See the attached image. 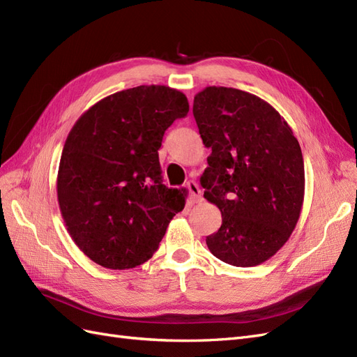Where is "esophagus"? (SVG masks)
Instances as JSON below:
<instances>
[{
    "instance_id": "obj_1",
    "label": "esophagus",
    "mask_w": 357,
    "mask_h": 357,
    "mask_svg": "<svg viewBox=\"0 0 357 357\" xmlns=\"http://www.w3.org/2000/svg\"><path fill=\"white\" fill-rule=\"evenodd\" d=\"M186 188L189 189V192H190V195H192L193 201H195V202L202 201V197H201V189H199V186L197 185V181H193V180L188 181V183H186Z\"/></svg>"
}]
</instances>
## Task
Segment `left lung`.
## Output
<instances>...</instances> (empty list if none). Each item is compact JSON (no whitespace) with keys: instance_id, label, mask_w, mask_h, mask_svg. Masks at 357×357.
Wrapping results in <instances>:
<instances>
[{"instance_id":"1","label":"left lung","mask_w":357,"mask_h":357,"mask_svg":"<svg viewBox=\"0 0 357 357\" xmlns=\"http://www.w3.org/2000/svg\"><path fill=\"white\" fill-rule=\"evenodd\" d=\"M193 117L211 149L201 176L204 198L222 213V226L205 243L225 264H262L289 240L304 202L298 139L273 105L234 88L197 93Z\"/></svg>"}]
</instances>
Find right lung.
<instances>
[{
    "label": "right lung",
    "mask_w": 357,
    "mask_h": 357,
    "mask_svg": "<svg viewBox=\"0 0 357 357\" xmlns=\"http://www.w3.org/2000/svg\"><path fill=\"white\" fill-rule=\"evenodd\" d=\"M188 112L180 91L137 86L96 102L73 126L59 162L58 202L71 238L95 264H144L185 208L186 189L162 183L158 150Z\"/></svg>",
    "instance_id": "obj_1"
}]
</instances>
